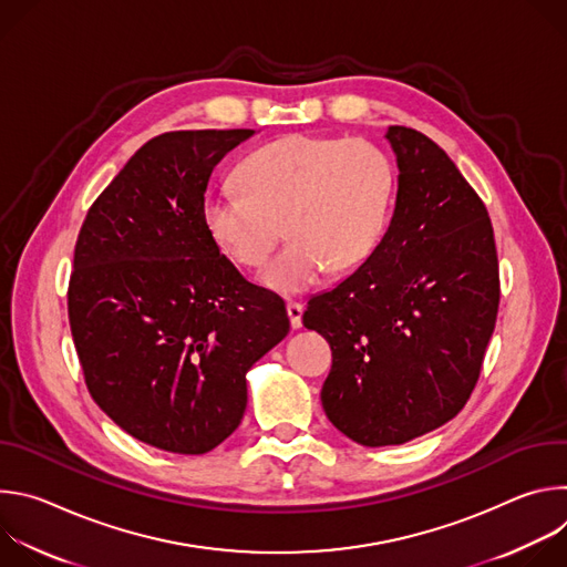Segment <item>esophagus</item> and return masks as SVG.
Instances as JSON below:
<instances>
[{"label":"esophagus","mask_w":567,"mask_h":567,"mask_svg":"<svg viewBox=\"0 0 567 567\" xmlns=\"http://www.w3.org/2000/svg\"><path fill=\"white\" fill-rule=\"evenodd\" d=\"M302 311H305V307H302L300 302H296V300H289V302H287V316H289V320H291V326H293V328H298V326H300Z\"/></svg>","instance_id":"esophagus-1"}]
</instances>
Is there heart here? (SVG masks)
<instances>
[{
	"instance_id": "b5f03b06",
	"label": "heart",
	"mask_w": 567,
	"mask_h": 567,
	"mask_svg": "<svg viewBox=\"0 0 567 567\" xmlns=\"http://www.w3.org/2000/svg\"><path fill=\"white\" fill-rule=\"evenodd\" d=\"M316 206H318V210H322V213H334V210H339V202L337 199H318V202H313ZM346 217H348V221L352 224V230H354V235L363 241V245H368V241L374 237V215L372 213H368V210H357V208H352V206H348L346 208Z\"/></svg>"
}]
</instances>
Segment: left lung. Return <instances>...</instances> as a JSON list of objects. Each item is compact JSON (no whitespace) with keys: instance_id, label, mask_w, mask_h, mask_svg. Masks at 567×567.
Instances as JSON below:
<instances>
[{"instance_id":"1","label":"left lung","mask_w":567,"mask_h":567,"mask_svg":"<svg viewBox=\"0 0 567 567\" xmlns=\"http://www.w3.org/2000/svg\"><path fill=\"white\" fill-rule=\"evenodd\" d=\"M254 130L147 141L78 233L69 322L94 401L171 453L219 446L247 411V372L289 332L280 296L241 278L206 224L213 168Z\"/></svg>"}]
</instances>
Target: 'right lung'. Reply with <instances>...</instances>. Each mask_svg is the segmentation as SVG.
I'll list each match as a JSON object with an SVG mask.
<instances>
[{
  "instance_id": "obj_1",
  "label": "right lung",
  "mask_w": 567,
  "mask_h": 567,
  "mask_svg": "<svg viewBox=\"0 0 567 567\" xmlns=\"http://www.w3.org/2000/svg\"><path fill=\"white\" fill-rule=\"evenodd\" d=\"M385 141L399 171L392 219L368 260L302 313L334 354L322 409L363 446L411 442L464 409L501 302L475 190L422 132L392 125Z\"/></svg>"
}]
</instances>
